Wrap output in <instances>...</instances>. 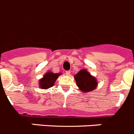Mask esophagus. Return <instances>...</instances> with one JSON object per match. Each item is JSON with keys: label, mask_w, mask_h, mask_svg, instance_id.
<instances>
[{"label": "esophagus", "mask_w": 134, "mask_h": 134, "mask_svg": "<svg viewBox=\"0 0 134 134\" xmlns=\"http://www.w3.org/2000/svg\"><path fill=\"white\" fill-rule=\"evenodd\" d=\"M65 73H66V75H70V74H71L70 71H66Z\"/></svg>", "instance_id": "esophagus-1"}]
</instances>
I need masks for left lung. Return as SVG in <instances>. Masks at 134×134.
I'll return each instance as SVG.
<instances>
[{
  "label": "left lung",
  "instance_id": "1",
  "mask_svg": "<svg viewBox=\"0 0 134 134\" xmlns=\"http://www.w3.org/2000/svg\"><path fill=\"white\" fill-rule=\"evenodd\" d=\"M77 86L83 92H89L97 87L98 82L86 69H82L74 75Z\"/></svg>",
  "mask_w": 134,
  "mask_h": 134
}]
</instances>
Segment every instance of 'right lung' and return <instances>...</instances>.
Instances as JSON below:
<instances>
[{
    "instance_id": "add662e5",
    "label": "right lung",
    "mask_w": 134,
    "mask_h": 134,
    "mask_svg": "<svg viewBox=\"0 0 134 134\" xmlns=\"http://www.w3.org/2000/svg\"><path fill=\"white\" fill-rule=\"evenodd\" d=\"M60 75H61V73L54 74L53 72H47L44 75L42 78L40 80L39 87L42 89H48L53 87L55 81Z\"/></svg>"
}]
</instances>
